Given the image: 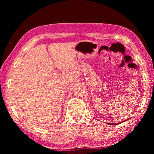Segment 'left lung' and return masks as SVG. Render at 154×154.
<instances>
[{"label":"left lung","mask_w":154,"mask_h":154,"mask_svg":"<svg viewBox=\"0 0 154 154\" xmlns=\"http://www.w3.org/2000/svg\"><path fill=\"white\" fill-rule=\"evenodd\" d=\"M108 124H111V125H117V124H121V122H119V123H116V124H110V123H107Z\"/></svg>","instance_id":"obj_1"}]
</instances>
